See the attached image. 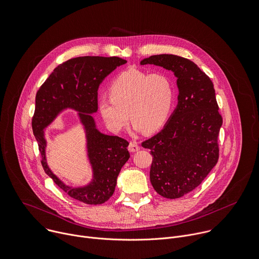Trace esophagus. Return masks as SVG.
<instances>
[{"label": "esophagus", "instance_id": "esophagus-1", "mask_svg": "<svg viewBox=\"0 0 259 259\" xmlns=\"http://www.w3.org/2000/svg\"><path fill=\"white\" fill-rule=\"evenodd\" d=\"M128 150L131 152H137L140 150V146L136 141H131L130 145H128Z\"/></svg>", "mask_w": 259, "mask_h": 259}]
</instances>
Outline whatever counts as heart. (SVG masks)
<instances>
[{
  "instance_id": "1",
  "label": "heart",
  "mask_w": 259,
  "mask_h": 259,
  "mask_svg": "<svg viewBox=\"0 0 259 259\" xmlns=\"http://www.w3.org/2000/svg\"><path fill=\"white\" fill-rule=\"evenodd\" d=\"M110 98L99 101V111L113 133L122 131L131 118L137 132L159 130L174 103V85L162 73L149 74L130 68L118 74L108 89Z\"/></svg>"
}]
</instances>
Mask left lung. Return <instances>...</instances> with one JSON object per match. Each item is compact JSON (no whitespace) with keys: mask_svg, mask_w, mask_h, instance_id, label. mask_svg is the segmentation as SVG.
<instances>
[{"mask_svg":"<svg viewBox=\"0 0 259 259\" xmlns=\"http://www.w3.org/2000/svg\"><path fill=\"white\" fill-rule=\"evenodd\" d=\"M154 64L178 77L179 103L163 130L144 141L150 150V181L159 195L180 198L196 189L219 160L218 137L223 124L211 79L194 62L169 54L150 56Z\"/></svg>","mask_w":259,"mask_h":259,"instance_id":"8db88e82","label":"left lung"}]
</instances>
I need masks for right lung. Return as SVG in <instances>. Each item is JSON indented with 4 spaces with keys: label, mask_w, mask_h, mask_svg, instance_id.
<instances>
[{
    "label": "right lung",
    "mask_w": 259,
    "mask_h": 259,
    "mask_svg": "<svg viewBox=\"0 0 259 259\" xmlns=\"http://www.w3.org/2000/svg\"><path fill=\"white\" fill-rule=\"evenodd\" d=\"M126 60L119 57L84 56L69 59L58 65L40 85L35 96V109L31 120L45 172L71 198L85 204L106 202L114 193L121 167L130 158L128 142L117 136L101 134L91 113L98 110V89L109 73ZM65 108L80 113L88 140V156L93 167V182L82 188H70L47 167L42 130Z\"/></svg>",
    "instance_id": "add662e5"
}]
</instances>
